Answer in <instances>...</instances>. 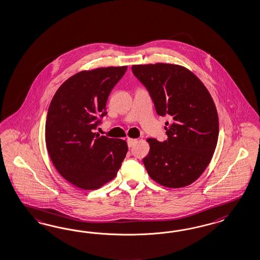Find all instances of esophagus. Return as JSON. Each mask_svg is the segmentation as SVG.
<instances>
[{"instance_id": "34e87169", "label": "esophagus", "mask_w": 260, "mask_h": 260, "mask_svg": "<svg viewBox=\"0 0 260 260\" xmlns=\"http://www.w3.org/2000/svg\"><path fill=\"white\" fill-rule=\"evenodd\" d=\"M138 142V141L136 139H128L127 140V144H128V147H133L134 145Z\"/></svg>"}]
</instances>
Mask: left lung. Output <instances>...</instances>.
<instances>
[{
	"label": "left lung",
	"instance_id": "left-lung-1",
	"mask_svg": "<svg viewBox=\"0 0 260 260\" xmlns=\"http://www.w3.org/2000/svg\"><path fill=\"white\" fill-rule=\"evenodd\" d=\"M133 74L148 90L159 116H168V139H148L143 164L150 178L168 188L190 185L207 168L218 139L215 103L201 80L185 67L139 64Z\"/></svg>",
	"mask_w": 260,
	"mask_h": 260
}]
</instances>
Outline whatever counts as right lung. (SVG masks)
<instances>
[{"instance_id":"1","label":"right lung","mask_w":260,"mask_h":260,"mask_svg":"<svg viewBox=\"0 0 260 260\" xmlns=\"http://www.w3.org/2000/svg\"><path fill=\"white\" fill-rule=\"evenodd\" d=\"M127 67L82 71L63 82L49 105L45 143L55 168L69 183L95 190L116 177L126 141L94 131L107 114L105 104Z\"/></svg>"}]
</instances>
